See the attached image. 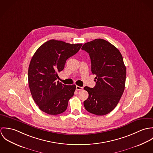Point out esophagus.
I'll return each mask as SVG.
<instances>
[{"instance_id": "esophagus-1", "label": "esophagus", "mask_w": 153, "mask_h": 153, "mask_svg": "<svg viewBox=\"0 0 153 153\" xmlns=\"http://www.w3.org/2000/svg\"><path fill=\"white\" fill-rule=\"evenodd\" d=\"M83 89V87H79V86H78V85H76V90H82Z\"/></svg>"}]
</instances>
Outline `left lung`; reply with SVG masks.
<instances>
[{"label": "left lung", "mask_w": 153, "mask_h": 153, "mask_svg": "<svg viewBox=\"0 0 153 153\" xmlns=\"http://www.w3.org/2000/svg\"><path fill=\"white\" fill-rule=\"evenodd\" d=\"M81 49L89 53L92 73L96 75L95 86L84 87L89 96L84 105L90 113L106 115L117 105L125 89L126 67L122 55L102 39L85 43Z\"/></svg>", "instance_id": "left-lung-1"}]
</instances>
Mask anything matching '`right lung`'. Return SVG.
I'll list each match as a JSON object with an SVG mask.
<instances>
[{"label":"right lung","instance_id":"obj_1","mask_svg":"<svg viewBox=\"0 0 153 153\" xmlns=\"http://www.w3.org/2000/svg\"><path fill=\"white\" fill-rule=\"evenodd\" d=\"M82 45L51 39L42 45L32 56L28 69L29 87L34 101L44 112L58 115L65 111L76 86L56 81L57 73L64 69L66 60Z\"/></svg>","mask_w":153,"mask_h":153}]
</instances>
